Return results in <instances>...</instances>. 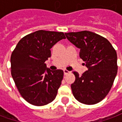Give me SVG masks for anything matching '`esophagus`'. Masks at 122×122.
<instances>
[{
  "label": "esophagus",
  "mask_w": 122,
  "mask_h": 122,
  "mask_svg": "<svg viewBox=\"0 0 122 122\" xmlns=\"http://www.w3.org/2000/svg\"><path fill=\"white\" fill-rule=\"evenodd\" d=\"M63 72H64V74H65V75H66V74H69V73L71 72L69 71H67V70H66V69H64Z\"/></svg>",
  "instance_id": "obj_1"
}]
</instances>
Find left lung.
I'll return each instance as SVG.
<instances>
[{
	"mask_svg": "<svg viewBox=\"0 0 122 122\" xmlns=\"http://www.w3.org/2000/svg\"><path fill=\"white\" fill-rule=\"evenodd\" d=\"M67 39L80 49V57L87 71L71 84L72 94L86 105L99 102L110 92L118 71L117 53L110 42L95 32L84 30L65 33Z\"/></svg>",
	"mask_w": 122,
	"mask_h": 122,
	"instance_id": "obj_1",
	"label": "left lung"
}]
</instances>
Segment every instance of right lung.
Segmentation results:
<instances>
[{
	"label": "right lung",
	"instance_id": "1",
	"mask_svg": "<svg viewBox=\"0 0 122 122\" xmlns=\"http://www.w3.org/2000/svg\"><path fill=\"white\" fill-rule=\"evenodd\" d=\"M65 38L62 32L37 30L22 38L13 51L12 78L21 95L31 105L43 106L55 99L63 71H51L45 61L51 57V48Z\"/></svg>",
	"mask_w": 122,
	"mask_h": 122
}]
</instances>
